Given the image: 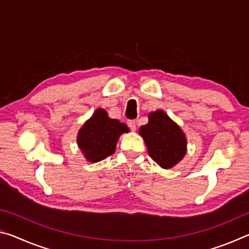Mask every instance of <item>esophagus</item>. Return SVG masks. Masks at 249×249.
Here are the masks:
<instances>
[{
  "label": "esophagus",
  "instance_id": "esophagus-1",
  "mask_svg": "<svg viewBox=\"0 0 249 249\" xmlns=\"http://www.w3.org/2000/svg\"><path fill=\"white\" fill-rule=\"evenodd\" d=\"M127 125H128V127L133 130V132H134V130H136V122H135L134 120L128 121Z\"/></svg>",
  "mask_w": 249,
  "mask_h": 249
}]
</instances>
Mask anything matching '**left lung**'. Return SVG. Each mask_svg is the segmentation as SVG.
I'll use <instances>...</instances> for the list:
<instances>
[{
  "mask_svg": "<svg viewBox=\"0 0 249 249\" xmlns=\"http://www.w3.org/2000/svg\"><path fill=\"white\" fill-rule=\"evenodd\" d=\"M148 117V124L142 126L140 134L151 159L161 168L169 169L183 158L187 140L179 126L165 112L158 109L150 113Z\"/></svg>",
  "mask_w": 249,
  "mask_h": 249,
  "instance_id": "8db88e82",
  "label": "left lung"
}]
</instances>
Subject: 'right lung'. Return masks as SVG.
<instances>
[{
  "instance_id": "right-lung-1",
  "label": "right lung",
  "mask_w": 249,
  "mask_h": 249,
  "mask_svg": "<svg viewBox=\"0 0 249 249\" xmlns=\"http://www.w3.org/2000/svg\"><path fill=\"white\" fill-rule=\"evenodd\" d=\"M126 132H128L127 126L109 119L104 109L98 108L80 129L78 145L89 161L98 162L114 154L117 140Z\"/></svg>"
}]
</instances>
